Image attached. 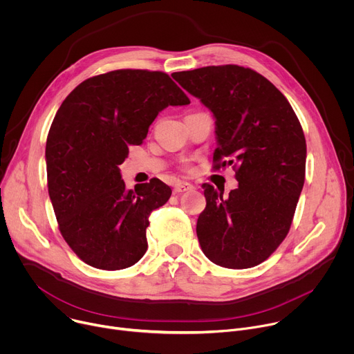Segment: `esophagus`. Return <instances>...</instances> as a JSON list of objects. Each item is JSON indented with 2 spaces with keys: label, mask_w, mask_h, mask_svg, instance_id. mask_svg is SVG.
Instances as JSON below:
<instances>
[{
  "label": "esophagus",
  "mask_w": 354,
  "mask_h": 354,
  "mask_svg": "<svg viewBox=\"0 0 354 354\" xmlns=\"http://www.w3.org/2000/svg\"><path fill=\"white\" fill-rule=\"evenodd\" d=\"M194 186L192 183H187V182H179L175 185L174 187V193L175 194H180V193H185V192H190L193 190Z\"/></svg>",
  "instance_id": "obj_1"
}]
</instances>
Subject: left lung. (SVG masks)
I'll use <instances>...</instances> for the list:
<instances>
[{"mask_svg": "<svg viewBox=\"0 0 354 354\" xmlns=\"http://www.w3.org/2000/svg\"><path fill=\"white\" fill-rule=\"evenodd\" d=\"M172 77L216 118L213 169L234 164L238 187L205 183L196 232L205 255L228 269L265 262L290 231L306 180L307 144L286 96L259 73L235 64Z\"/></svg>", "mask_w": 354, "mask_h": 354, "instance_id": "1", "label": "left lung"}]
</instances>
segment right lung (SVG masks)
<instances>
[{
	"instance_id": "right-lung-1",
	"label": "right lung",
	"mask_w": 354,
	"mask_h": 354,
	"mask_svg": "<svg viewBox=\"0 0 354 354\" xmlns=\"http://www.w3.org/2000/svg\"><path fill=\"white\" fill-rule=\"evenodd\" d=\"M167 73L115 70L63 100L46 141L47 187L59 230L86 265L120 270L147 250L145 230L171 187L154 178L127 190L119 165L167 106L189 105Z\"/></svg>"
}]
</instances>
